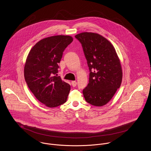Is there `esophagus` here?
<instances>
[{
	"label": "esophagus",
	"instance_id": "esophagus-1",
	"mask_svg": "<svg viewBox=\"0 0 151 151\" xmlns=\"http://www.w3.org/2000/svg\"><path fill=\"white\" fill-rule=\"evenodd\" d=\"M77 84V83L76 81H71V85H72V86H73V87H75V86H76Z\"/></svg>",
	"mask_w": 151,
	"mask_h": 151
}]
</instances>
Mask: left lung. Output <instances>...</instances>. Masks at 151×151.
Here are the masks:
<instances>
[{"mask_svg": "<svg viewBox=\"0 0 151 151\" xmlns=\"http://www.w3.org/2000/svg\"><path fill=\"white\" fill-rule=\"evenodd\" d=\"M75 37L82 44L90 71L89 83L83 92L84 98L92 105L104 106L122 84L120 59L113 45L99 34L84 32Z\"/></svg>", "mask_w": 151, "mask_h": 151, "instance_id": "obj_1", "label": "left lung"}]
</instances>
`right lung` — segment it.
<instances>
[{
  "instance_id": "1",
  "label": "right lung",
  "mask_w": 151,
  "mask_h": 151,
  "mask_svg": "<svg viewBox=\"0 0 151 151\" xmlns=\"http://www.w3.org/2000/svg\"><path fill=\"white\" fill-rule=\"evenodd\" d=\"M73 41L69 35H55L40 40L30 50L24 65L26 83L36 98L48 108L67 101L70 86L55 76L65 48Z\"/></svg>"
}]
</instances>
